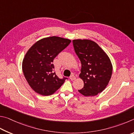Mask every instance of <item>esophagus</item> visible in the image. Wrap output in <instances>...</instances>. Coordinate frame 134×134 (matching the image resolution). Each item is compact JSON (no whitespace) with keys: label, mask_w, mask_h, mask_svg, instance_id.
<instances>
[{"label":"esophagus","mask_w":134,"mask_h":134,"mask_svg":"<svg viewBox=\"0 0 134 134\" xmlns=\"http://www.w3.org/2000/svg\"><path fill=\"white\" fill-rule=\"evenodd\" d=\"M70 79H71V81H74L75 79H76V76H75L74 74H72V75L70 76Z\"/></svg>","instance_id":"obj_1"}]
</instances>
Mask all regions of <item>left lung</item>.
Masks as SVG:
<instances>
[{"label": "left lung", "mask_w": 134, "mask_h": 134, "mask_svg": "<svg viewBox=\"0 0 134 134\" xmlns=\"http://www.w3.org/2000/svg\"><path fill=\"white\" fill-rule=\"evenodd\" d=\"M75 51L81 62L79 77L84 86L79 92L85 97H93L102 92L108 84L112 73L111 60L105 51L89 39H74Z\"/></svg>", "instance_id": "obj_1"}]
</instances>
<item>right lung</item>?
I'll return each instance as SVG.
<instances>
[{"label":"right lung","instance_id":"add662e5","mask_svg":"<svg viewBox=\"0 0 134 134\" xmlns=\"http://www.w3.org/2000/svg\"><path fill=\"white\" fill-rule=\"evenodd\" d=\"M68 39L51 36L40 39L30 47L22 62L23 75L35 92L43 96L55 93L65 79L53 72L54 58L71 43Z\"/></svg>","mask_w":134,"mask_h":134}]
</instances>
